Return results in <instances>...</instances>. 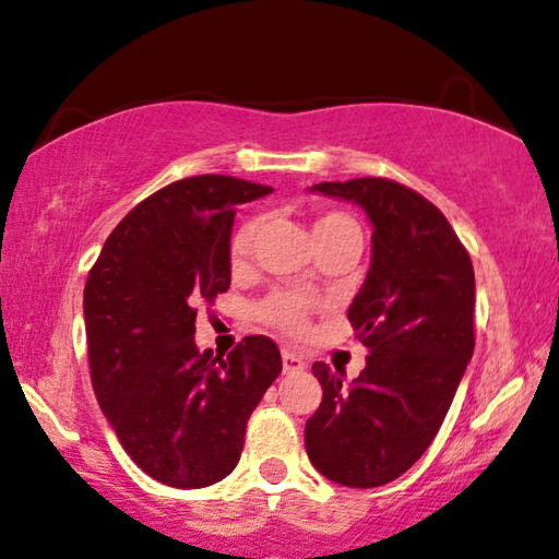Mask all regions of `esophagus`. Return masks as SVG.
<instances>
[{
	"label": "esophagus",
	"instance_id": "34e87169",
	"mask_svg": "<svg viewBox=\"0 0 559 559\" xmlns=\"http://www.w3.org/2000/svg\"><path fill=\"white\" fill-rule=\"evenodd\" d=\"M281 360H284V373H301V370L307 368V360H304V355L296 353V349H284V353H281Z\"/></svg>",
	"mask_w": 559,
	"mask_h": 559
}]
</instances>
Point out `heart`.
Instances as JSON below:
<instances>
[{"label": "heart", "mask_w": 559, "mask_h": 559, "mask_svg": "<svg viewBox=\"0 0 559 559\" xmlns=\"http://www.w3.org/2000/svg\"><path fill=\"white\" fill-rule=\"evenodd\" d=\"M258 233H260L258 217H248L237 225L233 237H229V260H233L235 265L242 263V260L250 255L252 245L258 240ZM345 235L362 240L360 225H357L347 212L326 210V212H319L317 217L311 219V237H314V242L332 240V237H345ZM311 311H314V304L304 299L299 294H273L271 299L260 304L258 314L265 324L275 326V330L292 334V337H299V334L309 330Z\"/></svg>", "instance_id": "1"}]
</instances>
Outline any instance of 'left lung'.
Wrapping results in <instances>:
<instances>
[{
  "label": "left lung",
  "instance_id": "obj_1",
  "mask_svg": "<svg viewBox=\"0 0 559 559\" xmlns=\"http://www.w3.org/2000/svg\"><path fill=\"white\" fill-rule=\"evenodd\" d=\"M311 191L368 212L373 258L347 309L366 368L342 385L340 370L311 366L324 393L304 429L307 455L340 486H385L427 452L473 357V263L448 217L404 183L370 176Z\"/></svg>",
  "mask_w": 559,
  "mask_h": 559
}]
</instances>
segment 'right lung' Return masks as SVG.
I'll use <instances>...</instances> for the list:
<instances>
[{"mask_svg":"<svg viewBox=\"0 0 559 559\" xmlns=\"http://www.w3.org/2000/svg\"><path fill=\"white\" fill-rule=\"evenodd\" d=\"M271 186L191 176L143 199L88 271L92 385L138 467L174 488L235 471L252 408L281 373L278 345L250 334L227 357L199 353L197 307L229 288L235 206Z\"/></svg>","mask_w":559,"mask_h":559,"instance_id":"right-lung-1","label":"right lung"}]
</instances>
